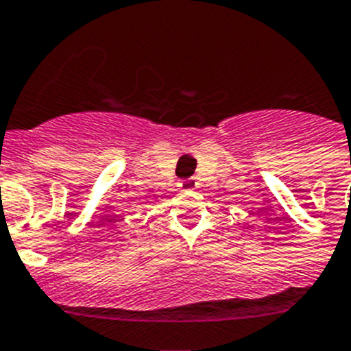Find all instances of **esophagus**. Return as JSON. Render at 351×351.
Listing matches in <instances>:
<instances>
[{
  "label": "esophagus",
  "instance_id": "34e87169",
  "mask_svg": "<svg viewBox=\"0 0 351 351\" xmlns=\"http://www.w3.org/2000/svg\"><path fill=\"white\" fill-rule=\"evenodd\" d=\"M178 187L182 189V191H194V189L197 187V182H196V180H193V178L182 180V182L178 184Z\"/></svg>",
  "mask_w": 351,
  "mask_h": 351
}]
</instances>
